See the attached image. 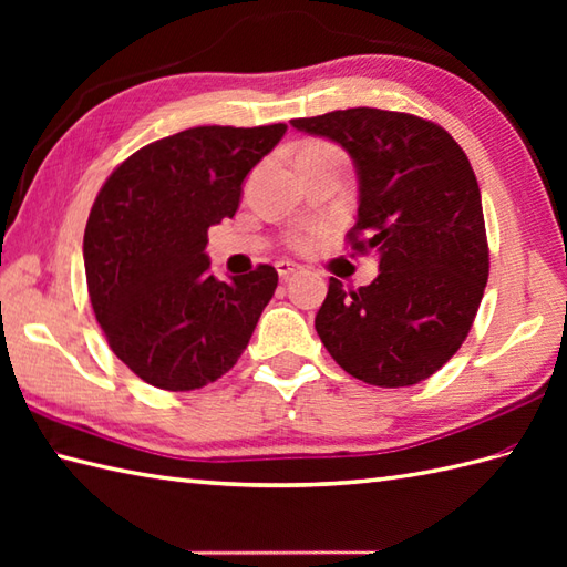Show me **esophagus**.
Listing matches in <instances>:
<instances>
[{"label":"esophagus","mask_w":567,"mask_h":567,"mask_svg":"<svg viewBox=\"0 0 567 567\" xmlns=\"http://www.w3.org/2000/svg\"><path fill=\"white\" fill-rule=\"evenodd\" d=\"M275 268H277V275H280V280H290V277L292 275H297L299 272V265H295V262H287V260H280V262H277L275 265Z\"/></svg>","instance_id":"obj_1"}]
</instances>
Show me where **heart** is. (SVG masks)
I'll use <instances>...</instances> for the list:
<instances>
[{"instance_id": "obj_1", "label": "heart", "mask_w": 567, "mask_h": 567, "mask_svg": "<svg viewBox=\"0 0 567 567\" xmlns=\"http://www.w3.org/2000/svg\"><path fill=\"white\" fill-rule=\"evenodd\" d=\"M315 158H343V155L339 153V148H333L331 143H323V141L302 143V148L297 153V163L315 161Z\"/></svg>"}]
</instances>
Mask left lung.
<instances>
[{
  "label": "left lung",
  "instance_id": "8db88e82",
  "mask_svg": "<svg viewBox=\"0 0 567 567\" xmlns=\"http://www.w3.org/2000/svg\"><path fill=\"white\" fill-rule=\"evenodd\" d=\"M290 124L351 155L358 221L348 240L380 256V275L353 292L331 277L315 319L321 343L348 375L378 388L431 378L463 346L489 275L467 155L439 124L402 112L355 106Z\"/></svg>",
  "mask_w": 567,
  "mask_h": 567
}]
</instances>
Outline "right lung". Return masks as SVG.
<instances>
[{
  "mask_svg": "<svg viewBox=\"0 0 567 567\" xmlns=\"http://www.w3.org/2000/svg\"><path fill=\"white\" fill-rule=\"evenodd\" d=\"M285 131H179L126 158L94 199L82 244L94 317L114 355L153 388L199 390L246 351L277 270L258 265L221 282L204 248Z\"/></svg>",
  "mask_w": 567,
  "mask_h": 567,
  "instance_id": "add662e5",
  "label": "right lung"
}]
</instances>
